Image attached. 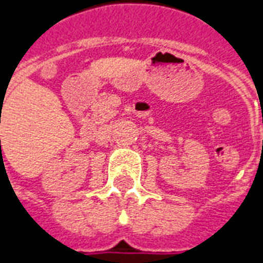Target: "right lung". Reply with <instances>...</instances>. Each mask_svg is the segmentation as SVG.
Returning a JSON list of instances; mask_svg holds the SVG:
<instances>
[{
	"mask_svg": "<svg viewBox=\"0 0 263 263\" xmlns=\"http://www.w3.org/2000/svg\"><path fill=\"white\" fill-rule=\"evenodd\" d=\"M0 142H1V141H0Z\"/></svg>",
	"mask_w": 263,
	"mask_h": 263,
	"instance_id": "obj_1",
	"label": "right lung"
}]
</instances>
